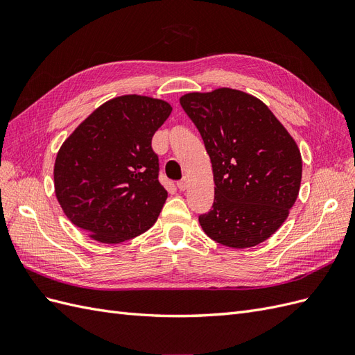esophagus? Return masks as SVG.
Segmentation results:
<instances>
[{
	"mask_svg": "<svg viewBox=\"0 0 355 355\" xmlns=\"http://www.w3.org/2000/svg\"><path fill=\"white\" fill-rule=\"evenodd\" d=\"M188 187H189V179H188V178H184V179L178 182V188H179L180 191L188 189Z\"/></svg>",
	"mask_w": 355,
	"mask_h": 355,
	"instance_id": "34e87169",
	"label": "esophagus"
}]
</instances>
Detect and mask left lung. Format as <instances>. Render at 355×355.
Here are the masks:
<instances>
[{"instance_id": "obj_1", "label": "left lung", "mask_w": 355, "mask_h": 355, "mask_svg": "<svg viewBox=\"0 0 355 355\" xmlns=\"http://www.w3.org/2000/svg\"><path fill=\"white\" fill-rule=\"evenodd\" d=\"M180 105L202 137L216 185L210 211L198 218L202 231L232 249L268 240L299 194L302 158L293 137L262 101L240 90L188 93Z\"/></svg>"}]
</instances>
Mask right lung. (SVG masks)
<instances>
[{"label":"right lung","instance_id":"right-lung-1","mask_svg":"<svg viewBox=\"0 0 355 355\" xmlns=\"http://www.w3.org/2000/svg\"><path fill=\"white\" fill-rule=\"evenodd\" d=\"M171 106L125 94L101 105L60 146L55 191L67 218L106 244L130 240L155 223L167 200L153 136Z\"/></svg>","mask_w":355,"mask_h":355}]
</instances>
